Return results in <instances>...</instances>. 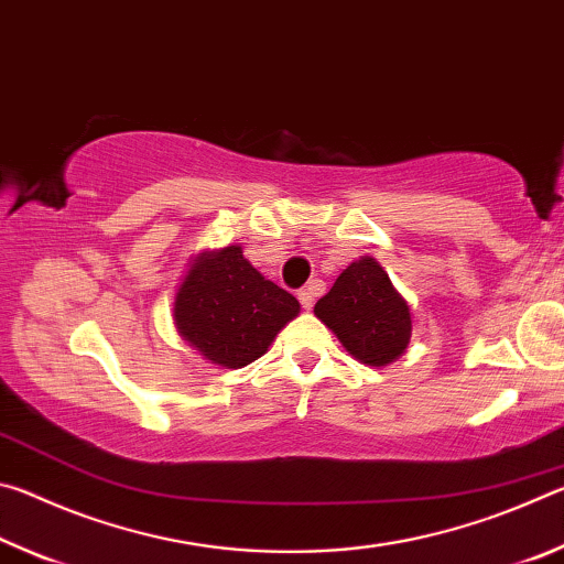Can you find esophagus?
Here are the masks:
<instances>
[{"label": "esophagus", "instance_id": "1", "mask_svg": "<svg viewBox=\"0 0 564 564\" xmlns=\"http://www.w3.org/2000/svg\"><path fill=\"white\" fill-rule=\"evenodd\" d=\"M321 291H323V283L321 281H311L308 285H305V289L299 291V301H301V305H303L305 311L313 308V301H316V295Z\"/></svg>", "mask_w": 564, "mask_h": 564}]
</instances>
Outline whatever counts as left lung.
I'll return each mask as SVG.
<instances>
[{"label":"left lung","instance_id":"8db88e82","mask_svg":"<svg viewBox=\"0 0 564 564\" xmlns=\"http://www.w3.org/2000/svg\"><path fill=\"white\" fill-rule=\"evenodd\" d=\"M313 313L366 366L380 368L403 356L413 333L408 303L370 256L350 263Z\"/></svg>","mask_w":564,"mask_h":564}]
</instances>
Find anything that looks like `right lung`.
<instances>
[{
	"mask_svg": "<svg viewBox=\"0 0 564 564\" xmlns=\"http://www.w3.org/2000/svg\"><path fill=\"white\" fill-rule=\"evenodd\" d=\"M301 313L289 291L243 259L241 246L196 256L174 301L181 338L221 368L261 358L285 323Z\"/></svg>",
	"mask_w": 564,
	"mask_h": 564,
	"instance_id": "1",
	"label": "right lung"
}]
</instances>
